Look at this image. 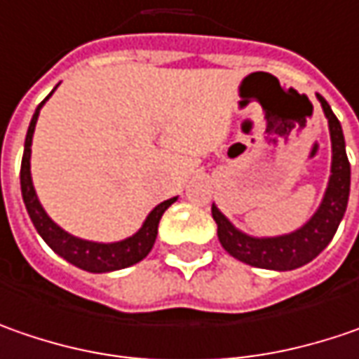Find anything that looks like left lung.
Segmentation results:
<instances>
[{
	"instance_id": "left-lung-1",
	"label": "left lung",
	"mask_w": 359,
	"mask_h": 359,
	"mask_svg": "<svg viewBox=\"0 0 359 359\" xmlns=\"http://www.w3.org/2000/svg\"><path fill=\"white\" fill-rule=\"evenodd\" d=\"M325 112L332 136V177L320 209L302 229L279 237H251L239 231L221 210L212 205V219L217 223V235L229 255L259 269L291 271L311 259H316L334 239L335 231L344 219L350 198V161L346 154V140L341 124L332 112L330 104L318 94Z\"/></svg>"
}]
</instances>
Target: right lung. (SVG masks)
<instances>
[{
  "label": "right lung",
  "mask_w": 359,
  "mask_h": 359,
  "mask_svg": "<svg viewBox=\"0 0 359 359\" xmlns=\"http://www.w3.org/2000/svg\"><path fill=\"white\" fill-rule=\"evenodd\" d=\"M52 96V94H50ZM48 96V98H50ZM46 98V100H48ZM43 100V102H46ZM43 102L39 104L34 112V118L29 122V128L25 134V147H24V158H22V170H20V182H22V196H24L25 209L32 219L34 226L38 229L39 237L48 243L60 257H64L68 263L84 269L90 273H108L130 267L134 263L142 261L150 253L152 245L156 241V233H158V221L163 217V212L175 201L177 196L164 201L161 205H156L150 210L147 221L142 226L134 233L133 237L118 243H94L78 239L70 233H66L62 226H57L48 217V212L39 205L34 182H32V172H29V156H32V136L36 130V122L39 116V108L43 106Z\"/></svg>",
  "instance_id": "obj_1"
}]
</instances>
